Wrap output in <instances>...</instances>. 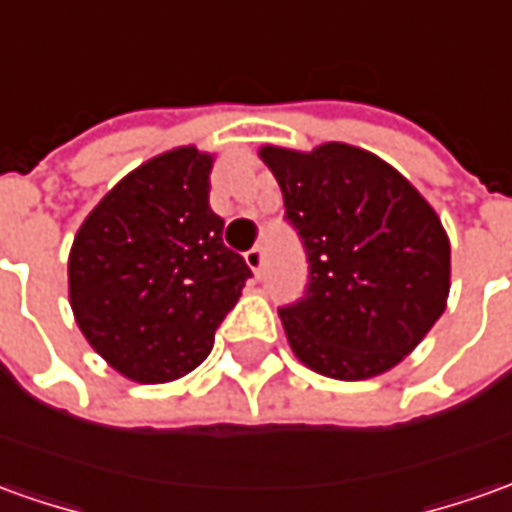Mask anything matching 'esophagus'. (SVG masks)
Instances as JSON below:
<instances>
[{
  "label": "esophagus",
  "instance_id": "esophagus-1",
  "mask_svg": "<svg viewBox=\"0 0 512 512\" xmlns=\"http://www.w3.org/2000/svg\"><path fill=\"white\" fill-rule=\"evenodd\" d=\"M243 257H246V266L252 269V274H255V277H263V269H266V252H263V249H249Z\"/></svg>",
  "mask_w": 512,
  "mask_h": 512
}]
</instances>
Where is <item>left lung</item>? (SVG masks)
<instances>
[{"mask_svg":"<svg viewBox=\"0 0 512 512\" xmlns=\"http://www.w3.org/2000/svg\"><path fill=\"white\" fill-rule=\"evenodd\" d=\"M257 156L311 263L305 297L280 308L294 356L336 381L389 373L446 311L451 243L440 215L389 162L347 142L263 145Z\"/></svg>","mask_w":512,"mask_h":512,"instance_id":"obj_1","label":"left lung"}]
</instances>
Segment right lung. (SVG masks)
I'll use <instances>...</instances> for the list:
<instances>
[{"mask_svg":"<svg viewBox=\"0 0 512 512\" xmlns=\"http://www.w3.org/2000/svg\"><path fill=\"white\" fill-rule=\"evenodd\" d=\"M212 162L196 145L142 162L97 201L72 241L75 322L128 381L168 384L193 373L252 277L210 210Z\"/></svg>","mask_w":512,"mask_h":512,"instance_id":"obj_1","label":"right lung"}]
</instances>
